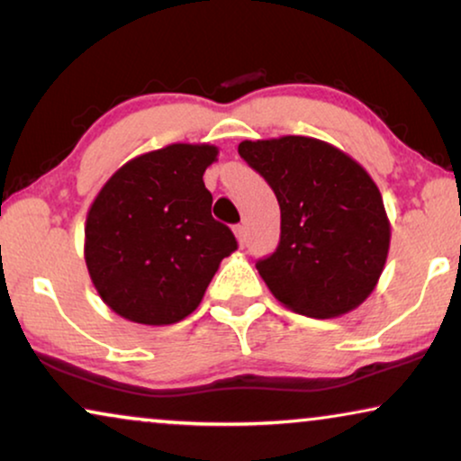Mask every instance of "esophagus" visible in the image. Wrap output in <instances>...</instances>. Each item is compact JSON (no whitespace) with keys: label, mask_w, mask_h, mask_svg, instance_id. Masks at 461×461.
<instances>
[{"label":"esophagus","mask_w":461,"mask_h":461,"mask_svg":"<svg viewBox=\"0 0 461 461\" xmlns=\"http://www.w3.org/2000/svg\"><path fill=\"white\" fill-rule=\"evenodd\" d=\"M235 237H237V241H239V245H241V248L245 243H248V230H245L243 224L235 226Z\"/></svg>","instance_id":"esophagus-1"}]
</instances>
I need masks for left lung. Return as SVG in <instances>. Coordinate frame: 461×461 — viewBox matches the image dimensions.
Returning a JSON list of instances; mask_svg holds the SVG:
<instances>
[{"label": "left lung", "mask_w": 461, "mask_h": 461, "mask_svg": "<svg viewBox=\"0 0 461 461\" xmlns=\"http://www.w3.org/2000/svg\"><path fill=\"white\" fill-rule=\"evenodd\" d=\"M239 155L273 188L281 239L256 268L281 304L306 317L346 314L374 292L390 222L371 176L317 138L243 140Z\"/></svg>", "instance_id": "obj_1"}]
</instances>
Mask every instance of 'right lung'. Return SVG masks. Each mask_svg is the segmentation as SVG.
<instances>
[{
	"instance_id": "obj_1",
	"label": "right lung",
	"mask_w": 461,
	"mask_h": 461,
	"mask_svg": "<svg viewBox=\"0 0 461 461\" xmlns=\"http://www.w3.org/2000/svg\"><path fill=\"white\" fill-rule=\"evenodd\" d=\"M212 144H169L117 169L86 220V264L106 306L142 325H172L203 298L220 262L237 249L212 216L203 174Z\"/></svg>"
}]
</instances>
